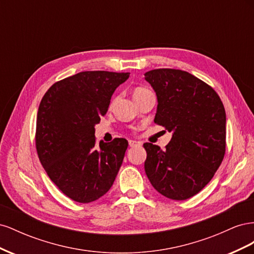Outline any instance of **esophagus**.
<instances>
[{
    "mask_svg": "<svg viewBox=\"0 0 254 254\" xmlns=\"http://www.w3.org/2000/svg\"><path fill=\"white\" fill-rule=\"evenodd\" d=\"M141 142L139 141H133V140H129V146L130 147H136V146H141Z\"/></svg>",
    "mask_w": 254,
    "mask_h": 254,
    "instance_id": "obj_1",
    "label": "esophagus"
}]
</instances>
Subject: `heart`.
<instances>
[{
    "mask_svg": "<svg viewBox=\"0 0 254 254\" xmlns=\"http://www.w3.org/2000/svg\"><path fill=\"white\" fill-rule=\"evenodd\" d=\"M147 92H149V90H148V89L143 88V87H137V88H135V89L133 90V98H136V97H139V96H142L143 94L147 93Z\"/></svg>",
    "mask_w": 254,
    "mask_h": 254,
    "instance_id": "obj_1",
    "label": "heart"
}]
</instances>
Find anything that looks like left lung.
Listing matches in <instances>:
<instances>
[{"label":"left lung","instance_id":"8db88e82","mask_svg":"<svg viewBox=\"0 0 254 254\" xmlns=\"http://www.w3.org/2000/svg\"><path fill=\"white\" fill-rule=\"evenodd\" d=\"M155 90V123L173 132L165 150L144 143L146 176L160 194L186 200L198 194L218 170L226 152V111L209 84L186 71L145 73Z\"/></svg>","mask_w":254,"mask_h":254}]
</instances>
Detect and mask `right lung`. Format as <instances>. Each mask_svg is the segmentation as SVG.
<instances>
[{
	"label": "right lung",
	"mask_w": 254,
	"mask_h": 254,
	"mask_svg": "<svg viewBox=\"0 0 254 254\" xmlns=\"http://www.w3.org/2000/svg\"><path fill=\"white\" fill-rule=\"evenodd\" d=\"M129 73L86 71L55 82L38 109L36 148L50 179L72 200L89 203L110 190L128 142H97L94 126Z\"/></svg>",
	"instance_id": "add662e5"
}]
</instances>
